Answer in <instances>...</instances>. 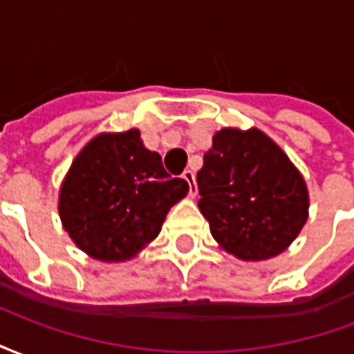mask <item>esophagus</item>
Instances as JSON below:
<instances>
[{
    "label": "esophagus",
    "mask_w": 354,
    "mask_h": 354,
    "mask_svg": "<svg viewBox=\"0 0 354 354\" xmlns=\"http://www.w3.org/2000/svg\"><path fill=\"white\" fill-rule=\"evenodd\" d=\"M187 185H189V197H195L197 195V184H195V174H193L192 170H185L184 174H182Z\"/></svg>",
    "instance_id": "esophagus-1"
}]
</instances>
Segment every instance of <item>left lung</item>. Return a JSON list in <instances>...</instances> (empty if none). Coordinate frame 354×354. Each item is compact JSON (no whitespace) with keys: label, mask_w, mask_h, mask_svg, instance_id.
Returning <instances> with one entry per match:
<instances>
[{"label":"left lung","mask_w":354,"mask_h":354,"mask_svg":"<svg viewBox=\"0 0 354 354\" xmlns=\"http://www.w3.org/2000/svg\"><path fill=\"white\" fill-rule=\"evenodd\" d=\"M197 184L212 237L239 260L284 252L309 216L304 176L260 129L216 132Z\"/></svg>","instance_id":"1"}]
</instances>
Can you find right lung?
<instances>
[{
    "label": "right lung",
    "mask_w": 354,
    "mask_h": 354,
    "mask_svg": "<svg viewBox=\"0 0 354 354\" xmlns=\"http://www.w3.org/2000/svg\"><path fill=\"white\" fill-rule=\"evenodd\" d=\"M187 192V182L170 176L161 155L144 146L138 129L102 132L73 159L58 214L91 258L127 261L159 235L170 207Z\"/></svg>",
    "instance_id": "add662e5"
}]
</instances>
